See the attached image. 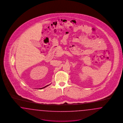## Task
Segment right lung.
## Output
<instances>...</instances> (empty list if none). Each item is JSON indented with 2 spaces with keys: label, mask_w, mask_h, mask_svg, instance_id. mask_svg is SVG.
I'll return each mask as SVG.
<instances>
[{
  "label": "right lung",
  "mask_w": 123,
  "mask_h": 123,
  "mask_svg": "<svg viewBox=\"0 0 123 123\" xmlns=\"http://www.w3.org/2000/svg\"><path fill=\"white\" fill-rule=\"evenodd\" d=\"M50 85H47V86H44L43 87V88H39V89H42L44 88H45L46 87H47V86H49Z\"/></svg>",
  "instance_id": "1"
}]
</instances>
